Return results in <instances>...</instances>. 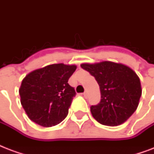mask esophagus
Listing matches in <instances>:
<instances>
[{
	"instance_id": "esophagus-1",
	"label": "esophagus",
	"mask_w": 154,
	"mask_h": 154,
	"mask_svg": "<svg viewBox=\"0 0 154 154\" xmlns=\"http://www.w3.org/2000/svg\"><path fill=\"white\" fill-rule=\"evenodd\" d=\"M83 96H84V97H85V98H87V97H88V94H87V92H84V94H83Z\"/></svg>"
}]
</instances>
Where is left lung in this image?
Returning <instances> with one entry per match:
<instances>
[{
	"label": "left lung",
	"instance_id": "1",
	"mask_svg": "<svg viewBox=\"0 0 154 154\" xmlns=\"http://www.w3.org/2000/svg\"><path fill=\"white\" fill-rule=\"evenodd\" d=\"M95 77L100 87L101 101L92 105L93 117L101 124L117 126L136 111L141 96V82L134 70L112 61L82 64Z\"/></svg>",
	"mask_w": 154,
	"mask_h": 154
}]
</instances>
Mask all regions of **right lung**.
I'll return each instance as SVG.
<instances>
[{"instance_id":"add662e5","label":"right lung","mask_w":154,"mask_h":154,"mask_svg":"<svg viewBox=\"0 0 154 154\" xmlns=\"http://www.w3.org/2000/svg\"><path fill=\"white\" fill-rule=\"evenodd\" d=\"M77 66L53 64L29 72L19 89L20 103L29 119L43 127L59 124L67 117L76 96L68 81Z\"/></svg>"}]
</instances>
